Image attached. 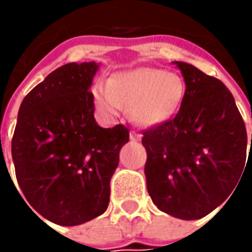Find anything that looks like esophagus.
<instances>
[{
	"mask_svg": "<svg viewBox=\"0 0 252 252\" xmlns=\"http://www.w3.org/2000/svg\"><path fill=\"white\" fill-rule=\"evenodd\" d=\"M140 139H141V134H139L137 131H134V130L130 131V140L137 141V140H140Z\"/></svg>",
	"mask_w": 252,
	"mask_h": 252,
	"instance_id": "esophagus-1",
	"label": "esophagus"
}]
</instances>
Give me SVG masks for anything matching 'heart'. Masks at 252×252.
Returning <instances> with one entry per match:
<instances>
[{
	"mask_svg": "<svg viewBox=\"0 0 252 252\" xmlns=\"http://www.w3.org/2000/svg\"><path fill=\"white\" fill-rule=\"evenodd\" d=\"M185 85L178 74L140 67L118 73L109 84L94 87V99L103 116H118L123 108L143 126H156L171 119L181 106Z\"/></svg>",
	"mask_w": 252,
	"mask_h": 252,
	"instance_id": "obj_1",
	"label": "heart"
}]
</instances>
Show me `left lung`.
Returning a JSON list of instances; mask_svg holds the SVG:
<instances>
[{
	"label": "left lung",
	"instance_id": "obj_1",
	"mask_svg": "<svg viewBox=\"0 0 252 252\" xmlns=\"http://www.w3.org/2000/svg\"><path fill=\"white\" fill-rule=\"evenodd\" d=\"M174 64L184 77L185 95L174 118L143 131L144 174L157 208L196 220L220 206L241 182L247 130L224 84L192 64Z\"/></svg>",
	"mask_w": 252,
	"mask_h": 252
}]
</instances>
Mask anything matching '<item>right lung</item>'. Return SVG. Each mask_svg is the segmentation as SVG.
I'll use <instances>...</instances> for the list:
<instances>
[{
  "label": "right lung",
  "instance_id": "obj_1",
  "mask_svg": "<svg viewBox=\"0 0 252 252\" xmlns=\"http://www.w3.org/2000/svg\"><path fill=\"white\" fill-rule=\"evenodd\" d=\"M96 70L94 62L64 64L25 96L18 112L16 181L28 203L60 226L83 224L106 210L119 151L129 141L126 126L102 129L95 122L90 88Z\"/></svg>",
  "mask_w": 252,
  "mask_h": 252
}]
</instances>
